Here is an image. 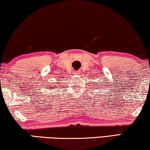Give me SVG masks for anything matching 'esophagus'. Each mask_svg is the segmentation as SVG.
I'll return each mask as SVG.
<instances>
[{"mask_svg": "<svg viewBox=\"0 0 150 150\" xmlns=\"http://www.w3.org/2000/svg\"><path fill=\"white\" fill-rule=\"evenodd\" d=\"M73 74H74V75H77V74H78V72H77V71H73Z\"/></svg>", "mask_w": 150, "mask_h": 150, "instance_id": "34e87169", "label": "esophagus"}]
</instances>
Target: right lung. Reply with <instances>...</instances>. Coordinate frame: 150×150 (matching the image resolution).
<instances>
[{
  "label": "right lung",
  "instance_id": "1",
  "mask_svg": "<svg viewBox=\"0 0 150 150\" xmlns=\"http://www.w3.org/2000/svg\"><path fill=\"white\" fill-rule=\"evenodd\" d=\"M52 87V89H53V86H51Z\"/></svg>",
  "mask_w": 150,
  "mask_h": 150
}]
</instances>
